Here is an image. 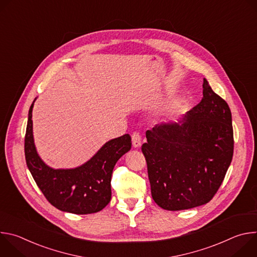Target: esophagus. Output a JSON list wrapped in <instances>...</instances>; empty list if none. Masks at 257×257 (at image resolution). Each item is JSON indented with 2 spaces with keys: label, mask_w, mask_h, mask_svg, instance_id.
<instances>
[{
  "label": "esophagus",
  "mask_w": 257,
  "mask_h": 257,
  "mask_svg": "<svg viewBox=\"0 0 257 257\" xmlns=\"http://www.w3.org/2000/svg\"><path fill=\"white\" fill-rule=\"evenodd\" d=\"M132 144L134 149H138L141 145V136L138 132H133L132 134Z\"/></svg>",
  "instance_id": "34e87169"
}]
</instances>
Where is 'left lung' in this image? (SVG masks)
I'll use <instances>...</instances> for the list:
<instances>
[{"instance_id":"left-lung-1","label":"left lung","mask_w":257,"mask_h":257,"mask_svg":"<svg viewBox=\"0 0 257 257\" xmlns=\"http://www.w3.org/2000/svg\"><path fill=\"white\" fill-rule=\"evenodd\" d=\"M201 101L177 122L146 131L141 151L148 163L152 196L167 210L189 209L211 200L234 151L228 103L203 79Z\"/></svg>"}]
</instances>
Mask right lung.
Listing matches in <instances>:
<instances>
[{"instance_id": "obj_1", "label": "right lung", "mask_w": 257, "mask_h": 257, "mask_svg": "<svg viewBox=\"0 0 257 257\" xmlns=\"http://www.w3.org/2000/svg\"><path fill=\"white\" fill-rule=\"evenodd\" d=\"M35 99L28 113L24 152L26 165L36 185L48 201L62 211L88 214L101 210L111 201L114 167L131 150L130 135L105 142L89 161L77 168H51L41 159L34 144L32 108Z\"/></svg>"}]
</instances>
